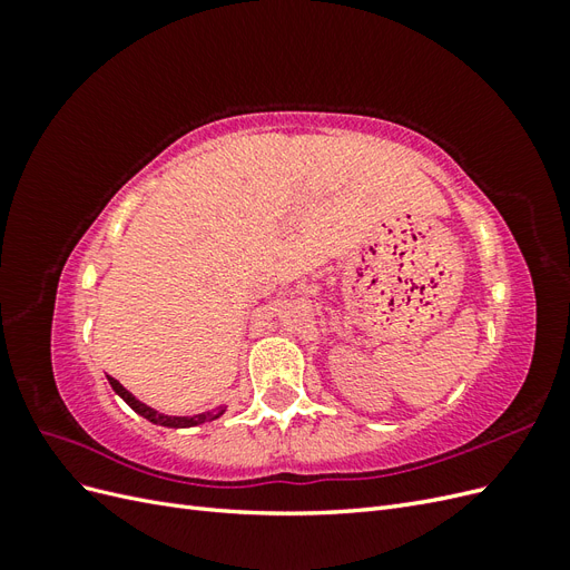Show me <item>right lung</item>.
I'll list each match as a JSON object with an SVG mask.
<instances>
[{
	"instance_id": "obj_1",
	"label": "right lung",
	"mask_w": 570,
	"mask_h": 570,
	"mask_svg": "<svg viewBox=\"0 0 570 570\" xmlns=\"http://www.w3.org/2000/svg\"><path fill=\"white\" fill-rule=\"evenodd\" d=\"M109 385L114 387V392L124 400L135 413H140L142 419H147L149 423L154 425H164V428H193V425H202V423H209V421H216L218 416H223L226 413V406H218V409H212V411H202V413H195V416H168V413H159L157 409H151L147 404H142L137 396H132L124 385H120L118 381H114V377H109Z\"/></svg>"
}]
</instances>
